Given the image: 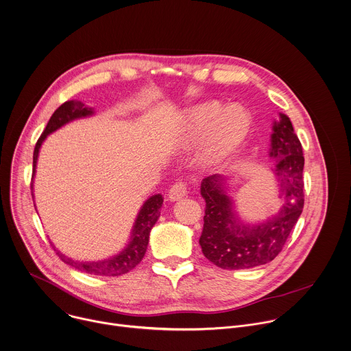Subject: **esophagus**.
<instances>
[{"label":"esophagus","instance_id":"1","mask_svg":"<svg viewBox=\"0 0 351 351\" xmlns=\"http://www.w3.org/2000/svg\"><path fill=\"white\" fill-rule=\"evenodd\" d=\"M187 193H189V186H187V183L180 180V182H176L175 184L171 186L168 195H169V198H171L172 201H178V199L183 198Z\"/></svg>","mask_w":351,"mask_h":351}]
</instances>
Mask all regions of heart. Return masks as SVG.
Masks as SVG:
<instances>
[{
    "label": "heart",
    "mask_w": 351,
    "mask_h": 351,
    "mask_svg": "<svg viewBox=\"0 0 351 351\" xmlns=\"http://www.w3.org/2000/svg\"><path fill=\"white\" fill-rule=\"evenodd\" d=\"M248 128V117L243 111L237 108L221 111L219 103H204L189 111L183 125V139L190 146L204 139L199 158L205 164H213L236 150L247 136Z\"/></svg>",
    "instance_id": "obj_1"
}]
</instances>
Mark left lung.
I'll list each match as a JSON object with an SVG mask.
<instances>
[{
    "label": "left lung",
    "mask_w": 351,
    "mask_h": 351,
    "mask_svg": "<svg viewBox=\"0 0 351 351\" xmlns=\"http://www.w3.org/2000/svg\"><path fill=\"white\" fill-rule=\"evenodd\" d=\"M273 131L271 156L277 158L276 176L285 195V204L277 216L259 226H244L231 210L220 176H209L201 183L205 216L199 245L204 256L220 269H251L271 262L282 251L303 210L302 143L285 114H281L280 123H274Z\"/></svg>",
    "instance_id": "1"
}]
</instances>
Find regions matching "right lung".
I'll return each mask as SVG.
<instances>
[{
  "instance_id": "obj_1",
  "label": "right lung",
  "mask_w": 351,
  "mask_h": 351,
  "mask_svg": "<svg viewBox=\"0 0 351 351\" xmlns=\"http://www.w3.org/2000/svg\"><path fill=\"white\" fill-rule=\"evenodd\" d=\"M92 110L85 107L84 103L81 101H64L62 106H59L55 112L52 114V117L49 119L43 135L40 136V139L36 143L34 147V154H33V175H34V169H36V164H37V158H38V150L41 147V143L44 142V139L47 138V135L52 134L53 131H56L58 128H60L62 125H64L66 123L80 119V117H85V115H90ZM33 189V187H32ZM162 195L157 194L150 197L145 205L142 206L138 219L135 221L134 226V232H132V241L130 243V245L120 254L117 255L115 258L107 259V261H101V262H75L71 261L69 258H66L64 255L58 254V256L67 265H70L71 267H74L75 270L88 273V274H93V276H106V277H117V276H123L127 274L128 271H131L134 267H136L147 250L149 245V234L150 230L153 228V226L156 224L158 216H160V209L162 206Z\"/></svg>"
}]
</instances>
